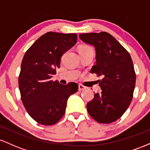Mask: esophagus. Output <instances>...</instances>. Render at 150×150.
I'll return each instance as SVG.
<instances>
[{
	"mask_svg": "<svg viewBox=\"0 0 150 150\" xmlns=\"http://www.w3.org/2000/svg\"><path fill=\"white\" fill-rule=\"evenodd\" d=\"M86 89V87L85 86L82 85H78V90L79 91H82V90H85Z\"/></svg>",
	"mask_w": 150,
	"mask_h": 150,
	"instance_id": "esophagus-1",
	"label": "esophagus"
}]
</instances>
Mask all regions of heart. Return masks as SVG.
Here are the masks:
<instances>
[{
    "label": "heart",
    "mask_w": 150,
    "mask_h": 150,
    "mask_svg": "<svg viewBox=\"0 0 150 150\" xmlns=\"http://www.w3.org/2000/svg\"><path fill=\"white\" fill-rule=\"evenodd\" d=\"M89 49H91L90 46H86V45H81V46H79V48H78L79 53L83 52V51H86V50H87Z\"/></svg>",
    "instance_id": "obj_1"
}]
</instances>
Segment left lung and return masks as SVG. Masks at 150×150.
<instances>
[{
	"label": "left lung",
	"mask_w": 150,
	"mask_h": 150,
	"mask_svg": "<svg viewBox=\"0 0 150 150\" xmlns=\"http://www.w3.org/2000/svg\"><path fill=\"white\" fill-rule=\"evenodd\" d=\"M80 39L94 46L96 65L91 73L99 80L100 94L87 103L89 114L99 123H111L122 116L131 102L135 87V73L128 51L107 32L80 34Z\"/></svg>",
	"instance_id": "8db88e82"
}]
</instances>
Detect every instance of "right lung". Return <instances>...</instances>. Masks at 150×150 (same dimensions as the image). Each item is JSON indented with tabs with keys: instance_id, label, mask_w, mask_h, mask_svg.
Here are the masks:
<instances>
[{
	"instance_id": "right-lung-1",
	"label": "right lung",
	"mask_w": 150,
	"mask_h": 150,
	"mask_svg": "<svg viewBox=\"0 0 150 150\" xmlns=\"http://www.w3.org/2000/svg\"><path fill=\"white\" fill-rule=\"evenodd\" d=\"M76 43V34L49 32L39 37L24 56L19 75L21 99L27 113L40 124L57 123L65 112L68 97L78 89L75 82L64 85L51 80L63 53Z\"/></svg>"
}]
</instances>
